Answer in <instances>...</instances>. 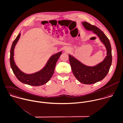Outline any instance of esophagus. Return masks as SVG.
Returning <instances> with one entry per match:
<instances>
[{"label": "esophagus", "instance_id": "34e87169", "mask_svg": "<svg viewBox=\"0 0 123 123\" xmlns=\"http://www.w3.org/2000/svg\"><path fill=\"white\" fill-rule=\"evenodd\" d=\"M64 51L66 52H69L71 51V49L69 48H66L65 49H64Z\"/></svg>", "mask_w": 123, "mask_h": 123}]
</instances>
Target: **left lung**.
Wrapping results in <instances>:
<instances>
[{
  "instance_id": "1",
  "label": "left lung",
  "mask_w": 123,
  "mask_h": 123,
  "mask_svg": "<svg viewBox=\"0 0 123 123\" xmlns=\"http://www.w3.org/2000/svg\"><path fill=\"white\" fill-rule=\"evenodd\" d=\"M82 23L85 30L92 31L97 36L106 49V56L103 61L93 66L86 65L69 54L70 65L75 78L82 83L91 84L102 80L107 74L112 64V49L109 39L101 30L85 21Z\"/></svg>"
}]
</instances>
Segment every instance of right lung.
Instances as JSON below:
<instances>
[{
	"label": "right lung",
	"mask_w": 123,
	"mask_h": 123,
	"mask_svg": "<svg viewBox=\"0 0 123 123\" xmlns=\"http://www.w3.org/2000/svg\"><path fill=\"white\" fill-rule=\"evenodd\" d=\"M20 37L19 33L13 41L10 52V64L14 74L20 82L30 85L38 86L46 83L53 74L57 62L61 55L62 51L52 55L41 70L31 74H25L18 67L14 59V49Z\"/></svg>",
	"instance_id": "add662e5"
}]
</instances>
